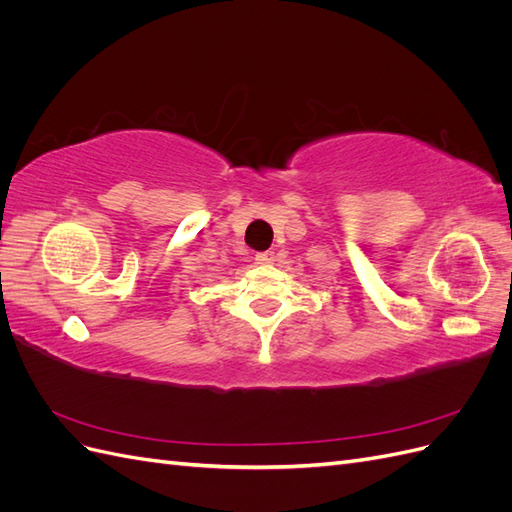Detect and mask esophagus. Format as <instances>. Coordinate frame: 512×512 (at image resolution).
<instances>
[{
    "instance_id": "obj_1",
    "label": "esophagus",
    "mask_w": 512,
    "mask_h": 512,
    "mask_svg": "<svg viewBox=\"0 0 512 512\" xmlns=\"http://www.w3.org/2000/svg\"><path fill=\"white\" fill-rule=\"evenodd\" d=\"M256 262H258V265H273L275 254L273 252H260V254H256Z\"/></svg>"
}]
</instances>
